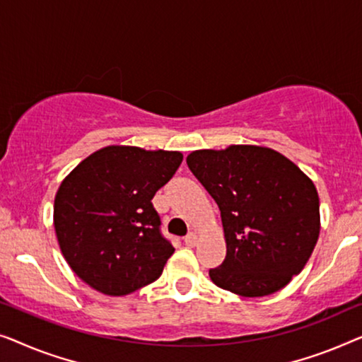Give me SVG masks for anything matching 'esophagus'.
I'll return each instance as SVG.
<instances>
[{
    "mask_svg": "<svg viewBox=\"0 0 362 362\" xmlns=\"http://www.w3.org/2000/svg\"><path fill=\"white\" fill-rule=\"evenodd\" d=\"M197 241H198L197 233H188L187 236H185V244H187L188 247H193V246H195Z\"/></svg>",
    "mask_w": 362,
    "mask_h": 362,
    "instance_id": "1",
    "label": "esophagus"
}]
</instances>
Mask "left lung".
Masks as SVG:
<instances>
[{
    "instance_id": "1",
    "label": "left lung",
    "mask_w": 362,
    "mask_h": 362,
    "mask_svg": "<svg viewBox=\"0 0 362 362\" xmlns=\"http://www.w3.org/2000/svg\"><path fill=\"white\" fill-rule=\"evenodd\" d=\"M187 165L221 211L226 257L210 269L218 287L264 297L302 272L320 236L313 182L281 152L262 146L202 149Z\"/></svg>"
}]
</instances>
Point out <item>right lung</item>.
I'll list each match as a JSON object with an SVG mask.
<instances>
[{"label": "right lung", "instance_id": "add662e5", "mask_svg": "<svg viewBox=\"0 0 362 362\" xmlns=\"http://www.w3.org/2000/svg\"><path fill=\"white\" fill-rule=\"evenodd\" d=\"M179 151L106 146L60 183L54 228L77 276L111 297L160 277L174 246L160 234L152 198L182 164Z\"/></svg>", "mask_w": 362, "mask_h": 362}]
</instances>
